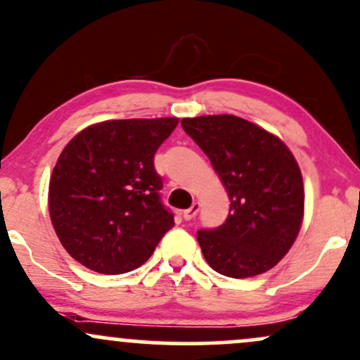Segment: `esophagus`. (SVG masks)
Instances as JSON below:
<instances>
[{
	"label": "esophagus",
	"mask_w": 360,
	"mask_h": 360,
	"mask_svg": "<svg viewBox=\"0 0 360 360\" xmlns=\"http://www.w3.org/2000/svg\"><path fill=\"white\" fill-rule=\"evenodd\" d=\"M198 212H200V203H198V201H193V205L183 212V218L186 221L193 220V218L198 214Z\"/></svg>",
	"instance_id": "34e87169"
}]
</instances>
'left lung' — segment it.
I'll list each match as a JSON object with an SVG mask.
<instances>
[{
  "label": "left lung",
  "mask_w": 360,
  "mask_h": 360,
  "mask_svg": "<svg viewBox=\"0 0 360 360\" xmlns=\"http://www.w3.org/2000/svg\"><path fill=\"white\" fill-rule=\"evenodd\" d=\"M230 198L226 221L200 230L210 267L242 279L267 272L291 249L304 214L303 177L286 143L235 115L181 120Z\"/></svg>",
  "instance_id": "left-lung-1"
}]
</instances>
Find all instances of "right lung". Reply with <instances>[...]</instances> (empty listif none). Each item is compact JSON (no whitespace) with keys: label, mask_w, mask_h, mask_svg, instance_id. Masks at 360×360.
<instances>
[{"label":"right lung","mask_w":360,"mask_h":360,"mask_svg":"<svg viewBox=\"0 0 360 360\" xmlns=\"http://www.w3.org/2000/svg\"><path fill=\"white\" fill-rule=\"evenodd\" d=\"M177 118L108 120L64 147L49 183V213L68 254L100 274L142 266L174 226L154 169Z\"/></svg>","instance_id":"1"}]
</instances>
